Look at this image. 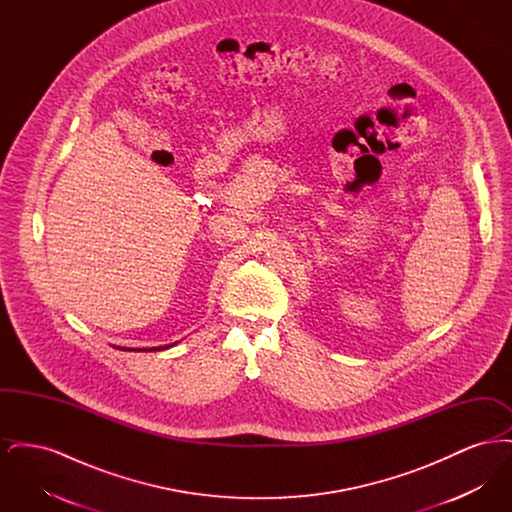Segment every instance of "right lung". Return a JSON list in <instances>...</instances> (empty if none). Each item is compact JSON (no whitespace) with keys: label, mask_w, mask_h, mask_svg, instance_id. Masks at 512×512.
<instances>
[{"label":"right lung","mask_w":512,"mask_h":512,"mask_svg":"<svg viewBox=\"0 0 512 512\" xmlns=\"http://www.w3.org/2000/svg\"><path fill=\"white\" fill-rule=\"evenodd\" d=\"M174 345V343H172ZM172 345H159V347H140V349H134V347H117V349H124V351H163V349H169Z\"/></svg>","instance_id":"right-lung-1"}]
</instances>
